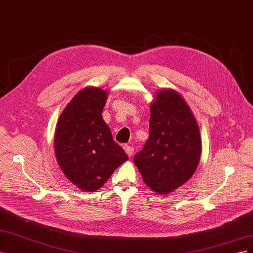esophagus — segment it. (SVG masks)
Segmentation results:
<instances>
[{"instance_id": "1", "label": "esophagus", "mask_w": 253, "mask_h": 253, "mask_svg": "<svg viewBox=\"0 0 253 253\" xmlns=\"http://www.w3.org/2000/svg\"><path fill=\"white\" fill-rule=\"evenodd\" d=\"M124 150L126 151V153L128 157H132L133 153H134V148L133 147H131V145H128V144H125Z\"/></svg>"}]
</instances>
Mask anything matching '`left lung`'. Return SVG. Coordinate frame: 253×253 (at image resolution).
Segmentation results:
<instances>
[{
	"label": "left lung",
	"instance_id": "1",
	"mask_svg": "<svg viewBox=\"0 0 253 253\" xmlns=\"http://www.w3.org/2000/svg\"><path fill=\"white\" fill-rule=\"evenodd\" d=\"M150 108V136L133 162L145 185L158 194H169L196 170L202 153L200 128L186 101L173 89L158 91Z\"/></svg>",
	"mask_w": 253,
	"mask_h": 253
}]
</instances>
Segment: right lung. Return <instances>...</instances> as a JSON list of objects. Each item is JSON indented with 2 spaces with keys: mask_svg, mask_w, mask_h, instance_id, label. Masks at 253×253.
<instances>
[{
  "mask_svg": "<svg viewBox=\"0 0 253 253\" xmlns=\"http://www.w3.org/2000/svg\"><path fill=\"white\" fill-rule=\"evenodd\" d=\"M108 93L98 87L81 89L67 104L55 134V153L64 175L82 191L101 188L127 160L102 118Z\"/></svg>",
  "mask_w": 253,
  "mask_h": 253,
  "instance_id": "add662e5",
  "label": "right lung"
}]
</instances>
